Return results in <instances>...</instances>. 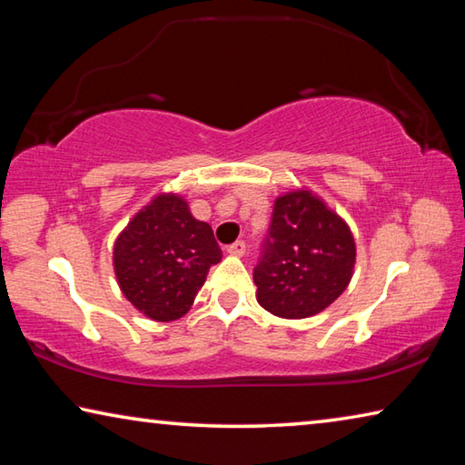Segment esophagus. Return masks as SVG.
I'll return each mask as SVG.
<instances>
[{"instance_id": "esophagus-1", "label": "esophagus", "mask_w": 465, "mask_h": 465, "mask_svg": "<svg viewBox=\"0 0 465 465\" xmlns=\"http://www.w3.org/2000/svg\"><path fill=\"white\" fill-rule=\"evenodd\" d=\"M227 254H232V256H243L246 254V242H233V243H230V246H227Z\"/></svg>"}]
</instances>
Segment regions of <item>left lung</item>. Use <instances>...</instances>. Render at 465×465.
I'll list each match as a JSON object with an SVG mask.
<instances>
[{"label": "left lung", "mask_w": 465, "mask_h": 465, "mask_svg": "<svg viewBox=\"0 0 465 465\" xmlns=\"http://www.w3.org/2000/svg\"><path fill=\"white\" fill-rule=\"evenodd\" d=\"M355 258L351 227L320 196L303 188L281 194L254 269L258 303L287 320L316 316L349 287Z\"/></svg>", "instance_id": "left-lung-1"}]
</instances>
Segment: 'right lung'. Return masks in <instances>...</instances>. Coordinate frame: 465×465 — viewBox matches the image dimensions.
<instances>
[{
    "label": "right lung",
    "instance_id": "right-lung-1",
    "mask_svg": "<svg viewBox=\"0 0 465 465\" xmlns=\"http://www.w3.org/2000/svg\"><path fill=\"white\" fill-rule=\"evenodd\" d=\"M222 261L209 223L194 219L180 194L162 193L119 233L113 250L123 295L155 322L183 318L207 272Z\"/></svg>",
    "mask_w": 465,
    "mask_h": 465
}]
</instances>
